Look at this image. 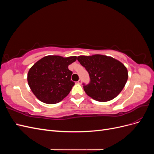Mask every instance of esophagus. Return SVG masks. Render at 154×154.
Here are the masks:
<instances>
[{
  "instance_id": "esophagus-1",
  "label": "esophagus",
  "mask_w": 154,
  "mask_h": 154,
  "mask_svg": "<svg viewBox=\"0 0 154 154\" xmlns=\"http://www.w3.org/2000/svg\"><path fill=\"white\" fill-rule=\"evenodd\" d=\"M82 79H80V80H79L78 81V83H79V84H82Z\"/></svg>"
}]
</instances>
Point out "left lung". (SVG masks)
Segmentation results:
<instances>
[{
  "mask_svg": "<svg viewBox=\"0 0 154 154\" xmlns=\"http://www.w3.org/2000/svg\"><path fill=\"white\" fill-rule=\"evenodd\" d=\"M78 62L89 74L91 82L83 86L86 94L96 101H109L122 92L128 80L124 65L105 55L79 56Z\"/></svg>",
  "mask_w": 154,
  "mask_h": 154,
  "instance_id": "8db88e82",
  "label": "left lung"
}]
</instances>
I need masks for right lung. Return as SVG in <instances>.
Here are the masks:
<instances>
[{"label":"right lung","mask_w":154,"mask_h":154,"mask_svg":"<svg viewBox=\"0 0 154 154\" xmlns=\"http://www.w3.org/2000/svg\"><path fill=\"white\" fill-rule=\"evenodd\" d=\"M76 60V56L49 55L36 62L27 74V82L34 95L47 104L57 103L65 98L74 85L68 66Z\"/></svg>","instance_id":"right-lung-1"}]
</instances>
